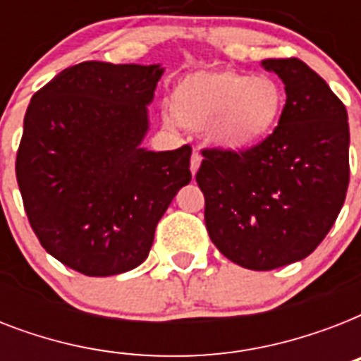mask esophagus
Wrapping results in <instances>:
<instances>
[{
	"label": "esophagus",
	"mask_w": 361,
	"mask_h": 361,
	"mask_svg": "<svg viewBox=\"0 0 361 361\" xmlns=\"http://www.w3.org/2000/svg\"><path fill=\"white\" fill-rule=\"evenodd\" d=\"M200 161H202V155H200V153L195 149V152H192V155H191V174L192 176L197 174L198 166H200Z\"/></svg>",
	"instance_id": "esophagus-1"
}]
</instances>
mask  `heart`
<instances>
[{
  "label": "heart",
  "mask_w": 361,
  "mask_h": 361,
  "mask_svg": "<svg viewBox=\"0 0 361 361\" xmlns=\"http://www.w3.org/2000/svg\"><path fill=\"white\" fill-rule=\"evenodd\" d=\"M170 104L181 127L206 130L217 147L241 152L275 129L285 109V92L271 76L234 69L195 71L176 84Z\"/></svg>",
  "instance_id": "heart-1"
}]
</instances>
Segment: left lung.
Returning <instances> with one entry per match:
<instances>
[{"label": "left lung", "instance_id": "left-lung-1", "mask_svg": "<svg viewBox=\"0 0 361 361\" xmlns=\"http://www.w3.org/2000/svg\"><path fill=\"white\" fill-rule=\"evenodd\" d=\"M262 65L285 84L279 125L241 152L204 147L197 172L209 238L228 260L255 271L309 257L336 223L350 180L341 99L298 58Z\"/></svg>", "mask_w": 361, "mask_h": 361}]
</instances>
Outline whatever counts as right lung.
<instances>
[{"label":"right lung","mask_w":361,"mask_h":361,"mask_svg":"<svg viewBox=\"0 0 361 361\" xmlns=\"http://www.w3.org/2000/svg\"><path fill=\"white\" fill-rule=\"evenodd\" d=\"M159 65L84 61L31 97L16 181L41 245L90 277L136 268L155 226L191 181V146L147 152V109Z\"/></svg>","instance_id":"right-lung-1"}]
</instances>
